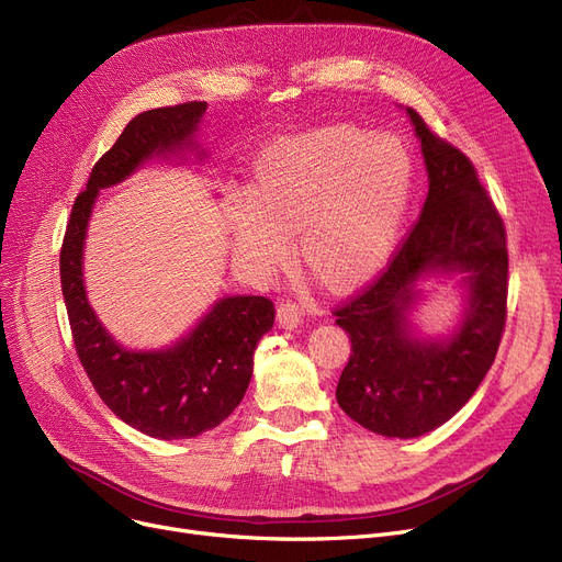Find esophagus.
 Returning a JSON list of instances; mask_svg holds the SVG:
<instances>
[{
	"label": "esophagus",
	"instance_id": "34e87169",
	"mask_svg": "<svg viewBox=\"0 0 562 562\" xmlns=\"http://www.w3.org/2000/svg\"><path fill=\"white\" fill-rule=\"evenodd\" d=\"M278 323H280V328H284V330L299 328L303 323V307L299 303H293V301L280 303L278 305Z\"/></svg>",
	"mask_w": 562,
	"mask_h": 562
}]
</instances>
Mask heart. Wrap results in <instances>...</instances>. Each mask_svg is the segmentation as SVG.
<instances>
[{
    "mask_svg": "<svg viewBox=\"0 0 562 562\" xmlns=\"http://www.w3.org/2000/svg\"><path fill=\"white\" fill-rule=\"evenodd\" d=\"M415 187V161L394 134L316 127L276 138L255 161L250 191L232 195V252L255 276L286 261L289 232L323 284L369 276L392 250Z\"/></svg>",
    "mask_w": 562,
    "mask_h": 562,
    "instance_id": "heart-1",
    "label": "heart"
}]
</instances>
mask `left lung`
Masks as SVG:
<instances>
[{
  "mask_svg": "<svg viewBox=\"0 0 562 562\" xmlns=\"http://www.w3.org/2000/svg\"><path fill=\"white\" fill-rule=\"evenodd\" d=\"M428 172L424 212L362 293L335 312L350 339L337 385L346 415L382 437H422L474 396L506 326V229L471 161L405 106ZM457 280L459 321L428 336L414 314L426 281Z\"/></svg>",
  "mask_w": 562,
  "mask_h": 562,
  "instance_id": "1",
  "label": "left lung"
}]
</instances>
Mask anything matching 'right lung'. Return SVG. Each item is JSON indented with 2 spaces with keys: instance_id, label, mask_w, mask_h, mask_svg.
<instances>
[{
  "instance_id": "right-lung-1",
  "label": "right lung",
  "mask_w": 562,
  "mask_h": 562,
  "mask_svg": "<svg viewBox=\"0 0 562 562\" xmlns=\"http://www.w3.org/2000/svg\"><path fill=\"white\" fill-rule=\"evenodd\" d=\"M206 102L143 111L95 164L77 195L61 248V289L81 367L117 419L157 439H191L225 422L241 403L259 339L276 307L263 296H223L195 326L161 348H127L98 318L83 280V248L102 189L121 184L153 159H206L198 140Z\"/></svg>"
}]
</instances>
